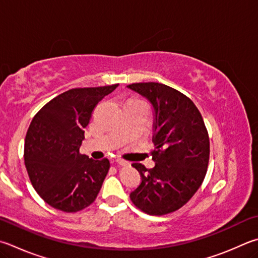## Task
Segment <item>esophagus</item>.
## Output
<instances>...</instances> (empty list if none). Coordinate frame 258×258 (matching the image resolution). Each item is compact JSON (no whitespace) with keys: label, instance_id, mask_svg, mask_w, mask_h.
<instances>
[{"label":"esophagus","instance_id":"34e87169","mask_svg":"<svg viewBox=\"0 0 258 258\" xmlns=\"http://www.w3.org/2000/svg\"><path fill=\"white\" fill-rule=\"evenodd\" d=\"M116 162H117V165H120V166H128L130 165L128 161H125V160H123V159H117Z\"/></svg>","mask_w":258,"mask_h":258}]
</instances>
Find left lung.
Segmentation results:
<instances>
[{"mask_svg":"<svg viewBox=\"0 0 258 258\" xmlns=\"http://www.w3.org/2000/svg\"><path fill=\"white\" fill-rule=\"evenodd\" d=\"M148 98L156 111L152 169L133 163L141 182L130 194L132 203L150 215L175 212L198 191L207 175L210 139L203 117L184 93L158 82L127 86Z\"/></svg>","mask_w":258,"mask_h":258,"instance_id":"obj_1","label":"left lung"}]
</instances>
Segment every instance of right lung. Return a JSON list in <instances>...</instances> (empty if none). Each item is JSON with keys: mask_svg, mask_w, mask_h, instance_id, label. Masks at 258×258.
<instances>
[{"mask_svg": "<svg viewBox=\"0 0 258 258\" xmlns=\"http://www.w3.org/2000/svg\"><path fill=\"white\" fill-rule=\"evenodd\" d=\"M111 86L74 88L48 101L32 118L25 140L28 176L51 208L73 213L95 202L110 163L79 153L83 128Z\"/></svg>", "mask_w": 258, "mask_h": 258, "instance_id": "obj_1", "label": "right lung"}]
</instances>
